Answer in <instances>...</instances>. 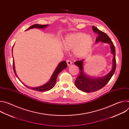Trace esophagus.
Here are the masks:
<instances>
[{"label":"esophagus","instance_id":"obj_1","mask_svg":"<svg viewBox=\"0 0 129 129\" xmlns=\"http://www.w3.org/2000/svg\"><path fill=\"white\" fill-rule=\"evenodd\" d=\"M66 62H67V64L68 66H70V65L72 64V62L70 60H67Z\"/></svg>","mask_w":129,"mask_h":129}]
</instances>
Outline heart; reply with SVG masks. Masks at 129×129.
Segmentation results:
<instances>
[{
  "label": "heart",
  "mask_w": 129,
  "mask_h": 129,
  "mask_svg": "<svg viewBox=\"0 0 129 129\" xmlns=\"http://www.w3.org/2000/svg\"><path fill=\"white\" fill-rule=\"evenodd\" d=\"M63 44L65 48L74 49L77 56H81L91 48L93 44V39L85 33H73L66 36Z\"/></svg>",
  "instance_id": "b5f03b06"
}]
</instances>
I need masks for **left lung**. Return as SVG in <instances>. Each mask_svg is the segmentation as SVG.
Here are the masks:
<instances>
[{
    "label": "left lung",
    "mask_w": 129,
    "mask_h": 129,
    "mask_svg": "<svg viewBox=\"0 0 129 129\" xmlns=\"http://www.w3.org/2000/svg\"><path fill=\"white\" fill-rule=\"evenodd\" d=\"M92 30L94 33L98 35V37L95 40L96 43L99 42H102L103 43H109L110 45L111 53L113 55L112 60L113 64L111 70L107 75L103 77L93 78L87 76L84 72L83 61H84V59L81 61H77L75 62L74 64L78 66L80 70V75L78 76L75 81L76 86L79 90L85 92H95L103 88L111 79L116 69L115 49L113 43L106 33L99 30L95 26H92Z\"/></svg>",
    "instance_id": "8db88e82"
}]
</instances>
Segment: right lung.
Here are the masks:
<instances>
[{"mask_svg":"<svg viewBox=\"0 0 129 129\" xmlns=\"http://www.w3.org/2000/svg\"><path fill=\"white\" fill-rule=\"evenodd\" d=\"M48 25V24H46V25H41V24H36L34 25H31V26H30L29 27H28L27 29H26L25 30H27L29 29H31L33 28H42L44 29V28H46L47 26ZM14 46V45H13ZM12 52H13V48H12ZM13 69H14V72L15 73V74L16 75V76L18 78L17 75H16V71H15V63H14V58H13ZM67 67V64L66 63V62L65 61H62L61 62L59 65H58L57 67L56 68V70H55L53 73V74L52 75L50 80H49V81L48 82H47L46 84H45L44 85L39 86V87H28L26 85H25L26 87H27L28 88H29L30 89L37 91H39V92H44V91H48L50 89H51L54 86L55 84L56 83V81H57V79L58 77V75L59 74V73L60 72H61L64 69L66 68ZM19 81L23 83L20 80Z\"/></svg>","mask_w":129,"mask_h":129,"instance_id":"add662e5","label":"right lung"}]
</instances>
